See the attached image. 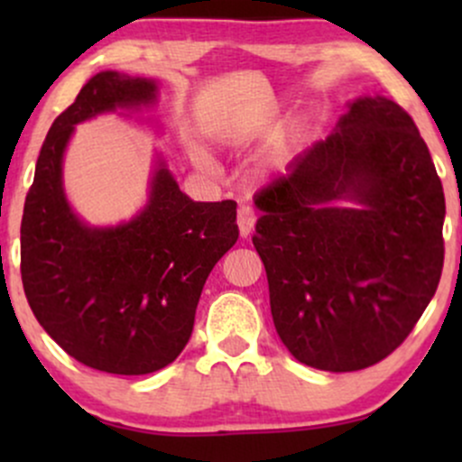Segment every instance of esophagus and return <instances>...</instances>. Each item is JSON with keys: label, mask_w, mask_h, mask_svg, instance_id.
<instances>
[{"label": "esophagus", "mask_w": 462, "mask_h": 462, "mask_svg": "<svg viewBox=\"0 0 462 462\" xmlns=\"http://www.w3.org/2000/svg\"><path fill=\"white\" fill-rule=\"evenodd\" d=\"M236 224H238V232H241V236L247 238L249 235H252L254 226H256V213H254L249 206H241V208H238Z\"/></svg>", "instance_id": "34e87169"}]
</instances>
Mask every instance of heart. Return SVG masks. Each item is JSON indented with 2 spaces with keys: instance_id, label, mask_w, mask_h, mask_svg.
<instances>
[{
  "instance_id": "obj_1",
  "label": "heart",
  "mask_w": 462,
  "mask_h": 462,
  "mask_svg": "<svg viewBox=\"0 0 462 462\" xmlns=\"http://www.w3.org/2000/svg\"><path fill=\"white\" fill-rule=\"evenodd\" d=\"M272 113L273 106H263V108H249L226 116L219 124V128H217V136L224 143H227V145L245 143L261 130V125H264V121L272 116Z\"/></svg>"
}]
</instances>
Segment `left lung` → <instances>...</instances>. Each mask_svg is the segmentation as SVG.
<instances>
[{"label":"left lung","mask_w":462,"mask_h":462,"mask_svg":"<svg viewBox=\"0 0 462 462\" xmlns=\"http://www.w3.org/2000/svg\"><path fill=\"white\" fill-rule=\"evenodd\" d=\"M275 330L300 363L358 371L404 343L443 269L441 180L404 108L354 99L256 195Z\"/></svg>","instance_id":"8db88e82"}]
</instances>
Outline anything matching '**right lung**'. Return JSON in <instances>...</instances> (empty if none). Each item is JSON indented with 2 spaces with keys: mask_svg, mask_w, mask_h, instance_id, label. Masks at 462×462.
<instances>
[{
  "mask_svg": "<svg viewBox=\"0 0 462 462\" xmlns=\"http://www.w3.org/2000/svg\"><path fill=\"white\" fill-rule=\"evenodd\" d=\"M156 79L93 76L47 132L21 219V280L43 330L69 356L116 375L167 367L189 343L206 278L236 243V201H193L156 153L147 204L119 226L73 213L62 158L82 121L153 104Z\"/></svg>",
  "mask_w": 462,
  "mask_h": 462,
  "instance_id": "1",
  "label": "right lung"
}]
</instances>
